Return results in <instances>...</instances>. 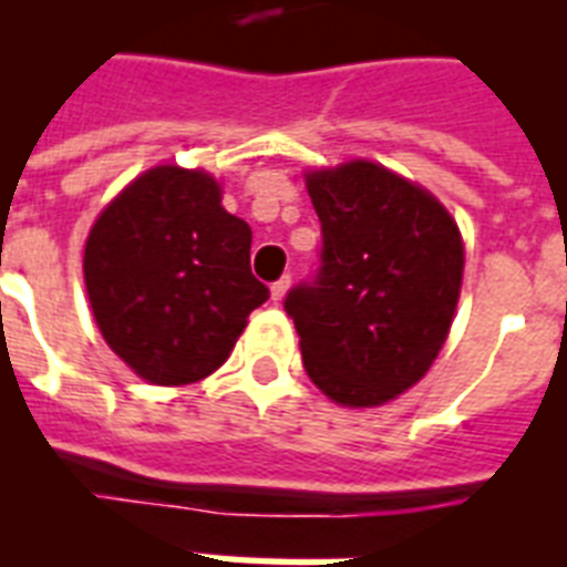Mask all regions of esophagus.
I'll use <instances>...</instances> for the list:
<instances>
[{"mask_svg": "<svg viewBox=\"0 0 567 567\" xmlns=\"http://www.w3.org/2000/svg\"><path fill=\"white\" fill-rule=\"evenodd\" d=\"M289 284H292L289 278H280V280H275V284H271V301H275V305H278V301H284Z\"/></svg>", "mask_w": 567, "mask_h": 567, "instance_id": "esophagus-1", "label": "esophagus"}]
</instances>
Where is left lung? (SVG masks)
I'll use <instances>...</instances> for the list:
<instances>
[{
	"instance_id": "obj_1",
	"label": "left lung",
	"mask_w": 567,
	"mask_h": 567,
	"mask_svg": "<svg viewBox=\"0 0 567 567\" xmlns=\"http://www.w3.org/2000/svg\"><path fill=\"white\" fill-rule=\"evenodd\" d=\"M322 221L319 271L289 289L305 370L337 405H384L414 388L446 343L464 245L434 195L375 162L310 171Z\"/></svg>"
}]
</instances>
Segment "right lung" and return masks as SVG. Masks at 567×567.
<instances>
[{"instance_id":"right-lung-1","label":"right lung","mask_w":567,"mask_h":567,"mask_svg":"<svg viewBox=\"0 0 567 567\" xmlns=\"http://www.w3.org/2000/svg\"><path fill=\"white\" fill-rule=\"evenodd\" d=\"M85 289L109 349L151 384L206 379L269 298L251 227L206 171L156 165L105 206L85 243Z\"/></svg>"}]
</instances>
